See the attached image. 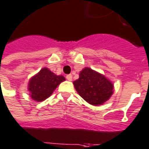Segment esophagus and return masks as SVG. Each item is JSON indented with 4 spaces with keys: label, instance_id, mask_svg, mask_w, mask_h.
Listing matches in <instances>:
<instances>
[{
    "label": "esophagus",
    "instance_id": "34e87169",
    "mask_svg": "<svg viewBox=\"0 0 149 149\" xmlns=\"http://www.w3.org/2000/svg\"><path fill=\"white\" fill-rule=\"evenodd\" d=\"M66 78H67V80H68V81H71L72 80V75H71V74L67 75Z\"/></svg>",
    "mask_w": 149,
    "mask_h": 149
}]
</instances>
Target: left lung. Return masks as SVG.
Instances as JSON below:
<instances>
[{
  "instance_id": "obj_1",
  "label": "left lung",
  "mask_w": 149,
  "mask_h": 149,
  "mask_svg": "<svg viewBox=\"0 0 149 149\" xmlns=\"http://www.w3.org/2000/svg\"><path fill=\"white\" fill-rule=\"evenodd\" d=\"M73 85L80 96L94 106L104 104L114 91V86L110 80L90 68L80 72L79 78L73 81Z\"/></svg>"
}]
</instances>
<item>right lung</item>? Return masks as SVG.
Masks as SVG:
<instances>
[{
	"mask_svg": "<svg viewBox=\"0 0 149 149\" xmlns=\"http://www.w3.org/2000/svg\"><path fill=\"white\" fill-rule=\"evenodd\" d=\"M65 81L63 76L54 74L47 68H43L38 73L30 78L28 91L29 95L36 102H41L49 98L58 85Z\"/></svg>",
	"mask_w": 149,
	"mask_h": 149,
	"instance_id": "right-lung-1",
	"label": "right lung"
}]
</instances>
